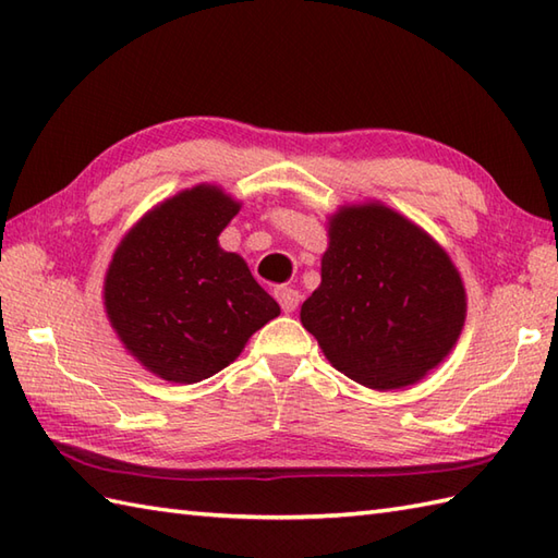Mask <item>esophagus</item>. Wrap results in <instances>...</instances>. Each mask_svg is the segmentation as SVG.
Listing matches in <instances>:
<instances>
[{
	"mask_svg": "<svg viewBox=\"0 0 558 558\" xmlns=\"http://www.w3.org/2000/svg\"><path fill=\"white\" fill-rule=\"evenodd\" d=\"M272 294H276V300H278V304L282 306V312H294V310H298V304H300V292L294 290V288L280 286V288L272 290Z\"/></svg>",
	"mask_w": 558,
	"mask_h": 558,
	"instance_id": "34e87169",
	"label": "esophagus"
}]
</instances>
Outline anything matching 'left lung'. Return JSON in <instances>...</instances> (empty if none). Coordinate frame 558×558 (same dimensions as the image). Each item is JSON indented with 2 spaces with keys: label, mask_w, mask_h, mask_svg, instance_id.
I'll use <instances>...</instances> for the list:
<instances>
[{
  "label": "left lung",
  "mask_w": 558,
  "mask_h": 558,
  "mask_svg": "<svg viewBox=\"0 0 558 558\" xmlns=\"http://www.w3.org/2000/svg\"><path fill=\"white\" fill-rule=\"evenodd\" d=\"M328 236L302 326L352 381L378 390L420 381L465 324L456 266L417 225L378 204L342 208Z\"/></svg>",
  "instance_id": "left-lung-1"
}]
</instances>
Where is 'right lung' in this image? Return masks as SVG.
I'll list each match as a JSON object with an SVG mask.
<instances>
[{"mask_svg": "<svg viewBox=\"0 0 558 558\" xmlns=\"http://www.w3.org/2000/svg\"><path fill=\"white\" fill-rule=\"evenodd\" d=\"M240 204L216 186L165 201L124 236L105 278V310L126 350L165 381L225 369L280 314L218 234Z\"/></svg>", "mask_w": 558, "mask_h": 558, "instance_id": "add662e5", "label": "right lung"}]
</instances>
